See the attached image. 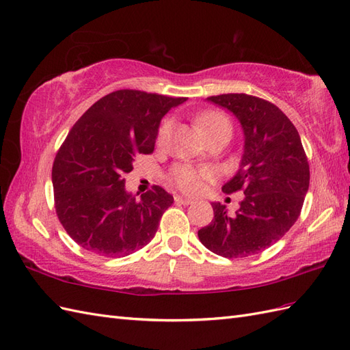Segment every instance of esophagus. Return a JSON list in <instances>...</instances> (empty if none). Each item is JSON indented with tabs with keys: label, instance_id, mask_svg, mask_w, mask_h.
<instances>
[{
	"label": "esophagus",
	"instance_id": "34e87169",
	"mask_svg": "<svg viewBox=\"0 0 350 350\" xmlns=\"http://www.w3.org/2000/svg\"><path fill=\"white\" fill-rule=\"evenodd\" d=\"M174 201H176V204H182V205H189V204H192V200L185 198V196H180V195H176V196H174Z\"/></svg>",
	"mask_w": 350,
	"mask_h": 350
}]
</instances>
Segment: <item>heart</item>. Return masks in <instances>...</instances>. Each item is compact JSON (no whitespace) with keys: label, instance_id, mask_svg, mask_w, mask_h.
I'll return each mask as SVG.
<instances>
[{"label":"heart","instance_id":"obj_1","mask_svg":"<svg viewBox=\"0 0 350 350\" xmlns=\"http://www.w3.org/2000/svg\"><path fill=\"white\" fill-rule=\"evenodd\" d=\"M200 130L208 136L213 131H216L223 127H230L229 120L225 115L219 112H205L198 116L196 120ZM172 130V120H164L163 124L159 125L158 130V143L165 142L168 137V133ZM213 177V170L208 167H192V165H177L172 172V182L178 187V189L186 193H196L198 192L202 183L207 178Z\"/></svg>","mask_w":350,"mask_h":350}]
</instances>
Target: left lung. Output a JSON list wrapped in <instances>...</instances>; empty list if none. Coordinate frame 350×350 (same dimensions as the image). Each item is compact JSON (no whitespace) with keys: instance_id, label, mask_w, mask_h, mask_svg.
Returning a JSON list of instances; mask_svg holds the SVG:
<instances>
[{"instance_id":"left-lung-1","label":"left lung","mask_w":350,"mask_h":350,"mask_svg":"<svg viewBox=\"0 0 350 350\" xmlns=\"http://www.w3.org/2000/svg\"><path fill=\"white\" fill-rule=\"evenodd\" d=\"M237 116L244 154L237 174L221 191H244L234 216L213 202L214 219L198 230L210 252L226 258L260 253L280 241L299 219L309 189V164L299 131L273 103L244 93L207 97Z\"/></svg>"}]
</instances>
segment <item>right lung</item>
I'll return each mask as SVG.
<instances>
[{
  "instance_id": "obj_1",
  "label": "right lung",
  "mask_w": 350,
  "mask_h": 350,
  "mask_svg": "<svg viewBox=\"0 0 350 350\" xmlns=\"http://www.w3.org/2000/svg\"><path fill=\"white\" fill-rule=\"evenodd\" d=\"M186 97L118 90L84 112L60 146L51 182L57 217L78 245L103 257H124L155 237L173 196L161 186L140 198L124 174L140 154H152L163 116ZM139 195V193H137Z\"/></svg>"
}]
</instances>
